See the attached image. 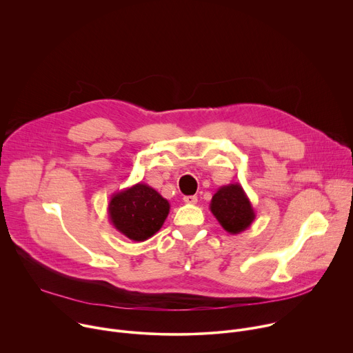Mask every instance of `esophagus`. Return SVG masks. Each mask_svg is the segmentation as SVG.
I'll list each match as a JSON object with an SVG mask.
<instances>
[{"mask_svg": "<svg viewBox=\"0 0 353 353\" xmlns=\"http://www.w3.org/2000/svg\"><path fill=\"white\" fill-rule=\"evenodd\" d=\"M183 201L185 204H190V205H194V204H196V201H198V198H196V195H185V196H183Z\"/></svg>", "mask_w": 353, "mask_h": 353, "instance_id": "esophagus-1", "label": "esophagus"}]
</instances>
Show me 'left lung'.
<instances>
[{
    "instance_id": "8db88e82",
    "label": "left lung",
    "mask_w": 353,
    "mask_h": 353,
    "mask_svg": "<svg viewBox=\"0 0 353 353\" xmlns=\"http://www.w3.org/2000/svg\"><path fill=\"white\" fill-rule=\"evenodd\" d=\"M210 210L230 234L247 230L256 219V211L240 183L219 187L211 199Z\"/></svg>"
}]
</instances>
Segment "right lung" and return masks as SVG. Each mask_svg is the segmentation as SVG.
I'll list each match as a JSON object with an SVG mask.
<instances>
[{
  "label": "right lung",
  "instance_id": "1",
  "mask_svg": "<svg viewBox=\"0 0 353 353\" xmlns=\"http://www.w3.org/2000/svg\"><path fill=\"white\" fill-rule=\"evenodd\" d=\"M169 211V201L145 183L114 192L108 207L113 228L134 241L152 237L163 226Z\"/></svg>",
  "mask_w": 353,
  "mask_h": 353
}]
</instances>
